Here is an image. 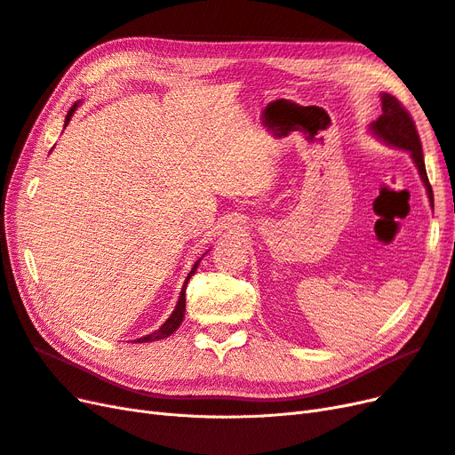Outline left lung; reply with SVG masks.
<instances>
[{"label": "left lung", "instance_id": "obj_1", "mask_svg": "<svg viewBox=\"0 0 455 455\" xmlns=\"http://www.w3.org/2000/svg\"><path fill=\"white\" fill-rule=\"evenodd\" d=\"M369 130L374 138L384 141L386 145H389V148L410 153L419 172V178L425 188H427V196L433 208L435 206L433 188L427 180V172H425L421 141H419L412 116H410L408 111L401 106V101L391 94H382V115H379L378 119L369 126Z\"/></svg>", "mask_w": 455, "mask_h": 455}]
</instances>
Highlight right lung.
<instances>
[{
	"label": "right lung",
	"mask_w": 455,
	"mask_h": 455,
	"mask_svg": "<svg viewBox=\"0 0 455 455\" xmlns=\"http://www.w3.org/2000/svg\"><path fill=\"white\" fill-rule=\"evenodd\" d=\"M79 104H81V100L79 101H76V104L71 106V109L68 111V115H66V121H64V128L68 126V123L71 121V116H73V113H76V109L79 108ZM210 251V249H208ZM206 251V253H208ZM204 253V255H206ZM202 255V257H204ZM202 257L195 262V267L190 268V272H188V275H187V280H185V283H183V287H181V292H180V300H178V304H175V310L172 312V315L164 321L163 325H160L155 332H151V334H148V336H141V339H138L136 342H153V340H163V339H168L170 334H173L175 332V329H178L181 323H183V317H185V291H187V283H188V280H190V275H193L195 272H196V268H198V265H200V260H202Z\"/></svg>",
	"instance_id": "add662e5"
}]
</instances>
